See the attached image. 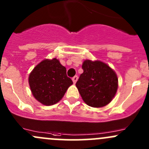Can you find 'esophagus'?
<instances>
[{
    "label": "esophagus",
    "mask_w": 149,
    "mask_h": 149,
    "mask_svg": "<svg viewBox=\"0 0 149 149\" xmlns=\"http://www.w3.org/2000/svg\"><path fill=\"white\" fill-rule=\"evenodd\" d=\"M72 80H73V84H76V81H77V80H78V76H73V77L72 78Z\"/></svg>",
    "instance_id": "34e87169"
}]
</instances>
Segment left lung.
<instances>
[{"instance_id": "obj_1", "label": "left lung", "mask_w": 149, "mask_h": 149, "mask_svg": "<svg viewBox=\"0 0 149 149\" xmlns=\"http://www.w3.org/2000/svg\"><path fill=\"white\" fill-rule=\"evenodd\" d=\"M76 86L86 104L102 107L108 104L117 92L118 79L113 70L101 61L86 60Z\"/></svg>"}]
</instances>
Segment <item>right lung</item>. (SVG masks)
I'll list each match as a JSON object with an SVG mask.
<instances>
[{"label":"right lung","mask_w":149,"mask_h":149,"mask_svg":"<svg viewBox=\"0 0 149 149\" xmlns=\"http://www.w3.org/2000/svg\"><path fill=\"white\" fill-rule=\"evenodd\" d=\"M30 88L34 98L45 105L60 101L73 84L66 74V68L56 58L44 60L36 66L29 77Z\"/></svg>","instance_id":"right-lung-1"}]
</instances>
